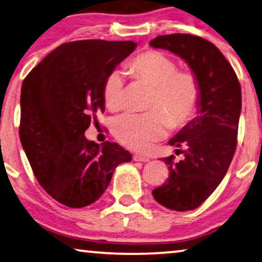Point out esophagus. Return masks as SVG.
<instances>
[{"instance_id": "obj_1", "label": "esophagus", "mask_w": 262, "mask_h": 262, "mask_svg": "<svg viewBox=\"0 0 262 262\" xmlns=\"http://www.w3.org/2000/svg\"><path fill=\"white\" fill-rule=\"evenodd\" d=\"M133 160L136 162H148L149 157L143 156V155H139V154H135V155H133Z\"/></svg>"}]
</instances>
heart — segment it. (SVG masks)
Wrapping results in <instances>:
<instances>
[{"label": "heart", "mask_w": 262, "mask_h": 262, "mask_svg": "<svg viewBox=\"0 0 262 262\" xmlns=\"http://www.w3.org/2000/svg\"><path fill=\"white\" fill-rule=\"evenodd\" d=\"M128 68L136 80L152 86L147 102L150 111L118 116L112 130L126 147L143 151L163 138L170 126L181 128L193 118L201 102V85L193 73L178 70L176 60L159 50L140 53ZM102 98L110 111L122 108L124 77L121 71L113 70L106 77Z\"/></svg>", "instance_id": "1"}]
</instances>
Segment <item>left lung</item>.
Returning a JSON list of instances; mask_svg holds the SVG:
<instances>
[{
    "instance_id": "left-lung-1",
    "label": "left lung",
    "mask_w": 262,
    "mask_h": 262,
    "mask_svg": "<svg viewBox=\"0 0 262 262\" xmlns=\"http://www.w3.org/2000/svg\"><path fill=\"white\" fill-rule=\"evenodd\" d=\"M150 47L165 49L186 61L201 85L197 116L186 124L170 146L184 147V159L163 161L169 177L152 190L157 203L175 211L194 210L206 201L225 177L235 152L242 87L233 68L218 48L189 34L157 36Z\"/></svg>"
}]
</instances>
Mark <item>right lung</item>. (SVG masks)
Wrapping results in <instances>:
<instances>
[{
    "instance_id": "right-lung-1",
    "label": "right lung",
    "mask_w": 262,
    "mask_h": 262,
    "mask_svg": "<svg viewBox=\"0 0 262 262\" xmlns=\"http://www.w3.org/2000/svg\"><path fill=\"white\" fill-rule=\"evenodd\" d=\"M135 48L132 40L70 41L23 80L20 143L38 183L60 204L76 209L92 204L105 192L115 168L132 160L118 143L100 146L84 134L105 108L106 77Z\"/></svg>"
}]
</instances>
